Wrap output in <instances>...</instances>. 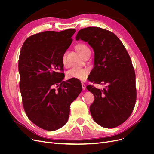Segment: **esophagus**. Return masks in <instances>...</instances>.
<instances>
[{"label":"esophagus","instance_id":"34e87169","mask_svg":"<svg viewBox=\"0 0 154 154\" xmlns=\"http://www.w3.org/2000/svg\"><path fill=\"white\" fill-rule=\"evenodd\" d=\"M82 89L84 91V90H85V88H86V86H85V85L84 84V83H82Z\"/></svg>","mask_w":154,"mask_h":154}]
</instances>
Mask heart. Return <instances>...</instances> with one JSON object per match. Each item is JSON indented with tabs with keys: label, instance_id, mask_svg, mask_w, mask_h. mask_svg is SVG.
Returning a JSON list of instances; mask_svg holds the SVG:
<instances>
[{
	"label": "heart",
	"instance_id": "heart-1",
	"mask_svg": "<svg viewBox=\"0 0 154 154\" xmlns=\"http://www.w3.org/2000/svg\"><path fill=\"white\" fill-rule=\"evenodd\" d=\"M77 50L79 52L80 54H82L83 56L84 54L88 52L91 51L90 48L88 47L84 44H79L76 46ZM62 62L63 64L66 63V54H64L62 56ZM89 74V70L86 68H81V67H73L70 70H69L67 73V75L69 79H75L80 80H85Z\"/></svg>",
	"mask_w": 154,
	"mask_h": 154
}]
</instances>
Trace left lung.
Segmentation results:
<instances>
[{
	"label": "left lung",
	"mask_w": 154,
	"mask_h": 154,
	"mask_svg": "<svg viewBox=\"0 0 154 154\" xmlns=\"http://www.w3.org/2000/svg\"><path fill=\"white\" fill-rule=\"evenodd\" d=\"M75 39L87 42L94 51L90 81L107 85L103 89L87 87L94 96L92 117L103 127H117L130 117L136 101L135 74L130 56L114 33L100 27L80 30Z\"/></svg>",
	"instance_id": "8db88e82"
}]
</instances>
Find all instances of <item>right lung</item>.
Masks as SVG:
<instances>
[{"label": "right lung", "instance_id": "add662e5", "mask_svg": "<svg viewBox=\"0 0 154 154\" xmlns=\"http://www.w3.org/2000/svg\"><path fill=\"white\" fill-rule=\"evenodd\" d=\"M75 32H40L28 37L21 48L18 67L23 109L32 122L46 131L67 123L70 104L82 91L78 79L63 81L65 75L59 72L63 70L62 56Z\"/></svg>", "mask_w": 154, "mask_h": 154}]
</instances>
